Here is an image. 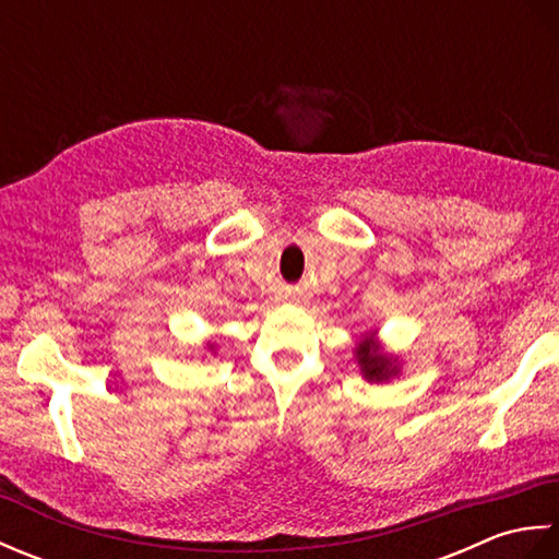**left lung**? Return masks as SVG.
<instances>
[{"instance_id": "left-lung-1", "label": "left lung", "mask_w": 559, "mask_h": 559, "mask_svg": "<svg viewBox=\"0 0 559 559\" xmlns=\"http://www.w3.org/2000/svg\"><path fill=\"white\" fill-rule=\"evenodd\" d=\"M355 358H358V365L367 382H384V379L399 374L396 360L384 355L372 336L358 343V348H355Z\"/></svg>"}]
</instances>
